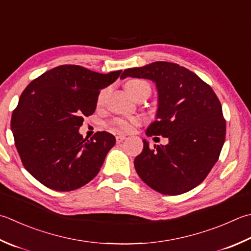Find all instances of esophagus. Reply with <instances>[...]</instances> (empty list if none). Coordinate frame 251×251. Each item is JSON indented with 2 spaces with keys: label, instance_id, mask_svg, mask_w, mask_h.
<instances>
[{
  "label": "esophagus",
  "instance_id": "obj_1",
  "mask_svg": "<svg viewBox=\"0 0 251 251\" xmlns=\"http://www.w3.org/2000/svg\"><path fill=\"white\" fill-rule=\"evenodd\" d=\"M126 139V136L125 135H117L116 136V142L117 144H120V142H122L123 140Z\"/></svg>",
  "mask_w": 251,
  "mask_h": 251
}]
</instances>
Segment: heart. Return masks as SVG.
Listing matches in <instances>:
<instances>
[{
	"mask_svg": "<svg viewBox=\"0 0 251 251\" xmlns=\"http://www.w3.org/2000/svg\"><path fill=\"white\" fill-rule=\"evenodd\" d=\"M149 90L150 91V86L148 82H146L144 80H139V79H132L127 81L125 83V90L127 91V93L132 98H135L138 93L142 90ZM103 98V92L99 97V101L102 100ZM140 123V120L138 117H135V119H130V120H115L113 122V127L116 130H121V131H129L134 126L138 125Z\"/></svg>",
	"mask_w": 251,
	"mask_h": 251,
	"instance_id": "1",
	"label": "heart"
}]
</instances>
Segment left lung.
<instances>
[{
  "mask_svg": "<svg viewBox=\"0 0 251 251\" xmlns=\"http://www.w3.org/2000/svg\"><path fill=\"white\" fill-rule=\"evenodd\" d=\"M126 77L155 83L158 110L146 135L169 139L153 149L142 140L144 149L134 161L137 174L158 193H187L207 177L224 145L226 124L217 95L195 73L175 63L128 68L121 76Z\"/></svg>",
  "mask_w": 251,
  "mask_h": 251,
  "instance_id": "1",
  "label": "left lung"
}]
</instances>
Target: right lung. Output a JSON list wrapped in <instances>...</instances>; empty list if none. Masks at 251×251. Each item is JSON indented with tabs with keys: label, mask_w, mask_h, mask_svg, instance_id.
<instances>
[{
	"label": "right lung",
	"mask_w": 251,
	"mask_h": 251,
	"mask_svg": "<svg viewBox=\"0 0 251 251\" xmlns=\"http://www.w3.org/2000/svg\"><path fill=\"white\" fill-rule=\"evenodd\" d=\"M122 71L100 74L79 65H61L26 87L14 110L11 128L23 164L34 178L57 191H71L99 173L115 137L79 134L83 116L96 111L98 97Z\"/></svg>",
	"instance_id": "add662e5"
}]
</instances>
